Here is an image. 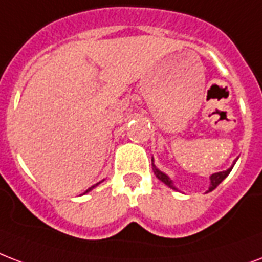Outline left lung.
Segmentation results:
<instances>
[{
	"label": "left lung",
	"mask_w": 262,
	"mask_h": 262,
	"mask_svg": "<svg viewBox=\"0 0 262 262\" xmlns=\"http://www.w3.org/2000/svg\"><path fill=\"white\" fill-rule=\"evenodd\" d=\"M233 165H235V163H233ZM233 165L229 167V169H227V170L219 171V173H214V174L210 176V187H209V191H207V192H210V191H213L214 188H217V185H219L220 183H221V181H223V180H224L225 177L229 174V173H231ZM152 170H154V173H155V176H157L158 179L161 180L162 183H165L166 185H169L170 188L176 189V187L173 185V181L170 180V177H169L167 174H165L163 171L159 170V169H158V167L154 165V159H152Z\"/></svg>",
	"instance_id": "obj_1"
}]
</instances>
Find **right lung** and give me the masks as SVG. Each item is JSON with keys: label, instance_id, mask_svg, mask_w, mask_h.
<instances>
[{"label": "right lung", "instance_id": "obj_1", "mask_svg": "<svg viewBox=\"0 0 262 262\" xmlns=\"http://www.w3.org/2000/svg\"><path fill=\"white\" fill-rule=\"evenodd\" d=\"M100 184V183H97V184H95V185H92V187H91V188H88L86 189V191H85V193H86V192H89V191H92V189H93V188H95V187H96V185H99Z\"/></svg>", "mask_w": 262, "mask_h": 262}]
</instances>
